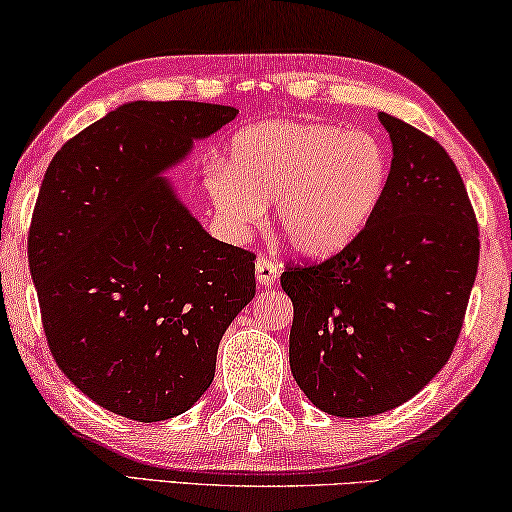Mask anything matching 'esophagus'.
Returning <instances> with one entry per match:
<instances>
[{"label":"esophagus","mask_w":512,"mask_h":512,"mask_svg":"<svg viewBox=\"0 0 512 512\" xmlns=\"http://www.w3.org/2000/svg\"><path fill=\"white\" fill-rule=\"evenodd\" d=\"M277 277H279V265L270 261L267 256H261L256 261V281L258 286L263 288H272L274 283H277Z\"/></svg>","instance_id":"esophagus-1"}]
</instances>
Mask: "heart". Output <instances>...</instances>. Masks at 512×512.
<instances>
[{
  "label": "heart",
  "mask_w": 512,
  "mask_h": 512,
  "mask_svg": "<svg viewBox=\"0 0 512 512\" xmlns=\"http://www.w3.org/2000/svg\"><path fill=\"white\" fill-rule=\"evenodd\" d=\"M206 187L226 229L242 233L272 203L279 240L327 254L371 224L389 187V155L368 132L313 121H270L240 130L229 160Z\"/></svg>",
  "instance_id": "b5f03b06"
}]
</instances>
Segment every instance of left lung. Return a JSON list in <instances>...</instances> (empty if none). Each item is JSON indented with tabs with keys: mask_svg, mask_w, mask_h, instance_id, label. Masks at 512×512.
Here are the masks:
<instances>
[{
	"mask_svg": "<svg viewBox=\"0 0 512 512\" xmlns=\"http://www.w3.org/2000/svg\"><path fill=\"white\" fill-rule=\"evenodd\" d=\"M393 157L371 224L316 265H286L290 371L322 412L361 419L416 396L458 343L478 270V222L448 153L380 112Z\"/></svg>",
	"mask_w": 512,
	"mask_h": 512,
	"instance_id": "1",
	"label": "left lung"
}]
</instances>
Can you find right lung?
Here are the masks:
<instances>
[{
    "label": "right lung",
    "instance_id": "add662e5",
    "mask_svg": "<svg viewBox=\"0 0 512 512\" xmlns=\"http://www.w3.org/2000/svg\"><path fill=\"white\" fill-rule=\"evenodd\" d=\"M235 116L208 102H128L45 171L27 245L47 345L84 396L125 419L190 410L256 295V256L203 231L164 178Z\"/></svg>",
    "mask_w": 512,
    "mask_h": 512
}]
</instances>
